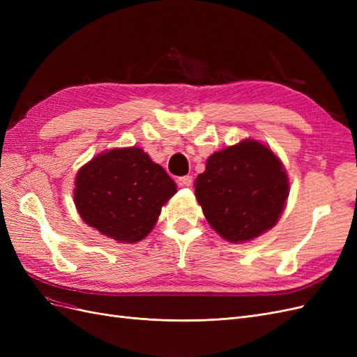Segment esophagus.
I'll return each mask as SVG.
<instances>
[{
	"label": "esophagus",
	"instance_id": "34e87169",
	"mask_svg": "<svg viewBox=\"0 0 357 357\" xmlns=\"http://www.w3.org/2000/svg\"><path fill=\"white\" fill-rule=\"evenodd\" d=\"M192 181H193L192 176H183L178 178V185L183 188H189L192 185Z\"/></svg>",
	"mask_w": 357,
	"mask_h": 357
}]
</instances>
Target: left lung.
Listing matches in <instances>:
<instances>
[{"label":"left lung","instance_id":"obj_1","mask_svg":"<svg viewBox=\"0 0 357 357\" xmlns=\"http://www.w3.org/2000/svg\"><path fill=\"white\" fill-rule=\"evenodd\" d=\"M195 195L211 228L231 243L271 229L283 213L289 180L266 146L245 139L208 158Z\"/></svg>","mask_w":357,"mask_h":357}]
</instances>
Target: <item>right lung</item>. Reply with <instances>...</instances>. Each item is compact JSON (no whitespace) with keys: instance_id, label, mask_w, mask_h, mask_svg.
I'll return each mask as SVG.
<instances>
[{"instance_id":"add662e5","label":"right lung","mask_w":357,"mask_h":357,"mask_svg":"<svg viewBox=\"0 0 357 357\" xmlns=\"http://www.w3.org/2000/svg\"><path fill=\"white\" fill-rule=\"evenodd\" d=\"M176 192L165 169L142 149H113L77 172L74 202L91 228L119 243H137L153 229L162 205Z\"/></svg>"}]
</instances>
